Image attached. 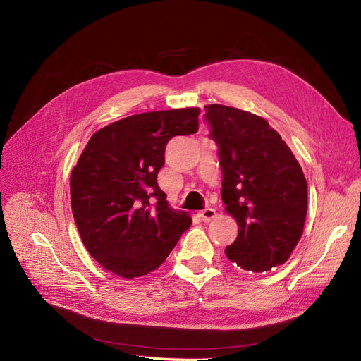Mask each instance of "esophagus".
<instances>
[{"label":"esophagus","mask_w":361,"mask_h":361,"mask_svg":"<svg viewBox=\"0 0 361 361\" xmlns=\"http://www.w3.org/2000/svg\"><path fill=\"white\" fill-rule=\"evenodd\" d=\"M199 215L203 222H209L216 216V212H215V209H212V207H206V209L199 212Z\"/></svg>","instance_id":"obj_1"}]
</instances>
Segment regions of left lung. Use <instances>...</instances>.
Returning a JSON list of instances; mask_svg holds the SVG:
<instances>
[{
	"instance_id": "left-lung-1",
	"label": "left lung",
	"mask_w": 361,
	"mask_h": 361,
	"mask_svg": "<svg viewBox=\"0 0 361 361\" xmlns=\"http://www.w3.org/2000/svg\"><path fill=\"white\" fill-rule=\"evenodd\" d=\"M204 109L218 145L225 212L238 224V235L225 255L244 271H271L288 260L305 228V174L264 118L219 104Z\"/></svg>"
}]
</instances>
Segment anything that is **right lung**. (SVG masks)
Segmentation results:
<instances>
[{
  "mask_svg": "<svg viewBox=\"0 0 361 361\" xmlns=\"http://www.w3.org/2000/svg\"><path fill=\"white\" fill-rule=\"evenodd\" d=\"M199 108L142 112L93 133L71 171V211L90 256L124 279L158 269L192 218L157 177L171 137L193 135Z\"/></svg>",
  "mask_w": 361,
  "mask_h": 361,
  "instance_id": "add662e5",
  "label": "right lung"
}]
</instances>
